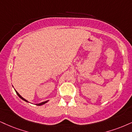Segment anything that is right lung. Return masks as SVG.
Returning a JSON list of instances; mask_svg holds the SVG:
<instances>
[{
  "label": "right lung",
  "mask_w": 132,
  "mask_h": 132,
  "mask_svg": "<svg viewBox=\"0 0 132 132\" xmlns=\"http://www.w3.org/2000/svg\"><path fill=\"white\" fill-rule=\"evenodd\" d=\"M14 90H15V89H14ZM15 91H16V94H17V95L19 96V98H21V99H22V100H23L24 101H25V102H27V103H30V102H29L28 101H27V100H26L25 98H24L23 97H22V96H21L20 95H19V94L18 92L17 91H16V90H15ZM48 102V100H47V101H45V102H42V103H37V104H36V105H37V106H41V105H44V104H45V103H47V102Z\"/></svg>",
  "instance_id": "right-lung-1"
}]
</instances>
